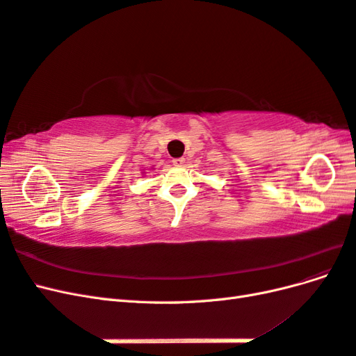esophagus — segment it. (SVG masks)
Returning a JSON list of instances; mask_svg holds the SVG:
<instances>
[{
	"mask_svg": "<svg viewBox=\"0 0 356 356\" xmlns=\"http://www.w3.org/2000/svg\"><path fill=\"white\" fill-rule=\"evenodd\" d=\"M172 163H174V166L181 168V166H184V163H186V159H182V157H179V159H174V160H172Z\"/></svg>",
	"mask_w": 356,
	"mask_h": 356,
	"instance_id": "34e87169",
	"label": "esophagus"
}]
</instances>
